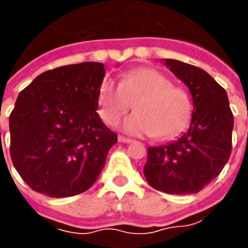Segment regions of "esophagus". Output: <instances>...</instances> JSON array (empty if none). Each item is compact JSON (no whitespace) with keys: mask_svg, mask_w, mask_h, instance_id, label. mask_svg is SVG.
<instances>
[{"mask_svg":"<svg viewBox=\"0 0 248 248\" xmlns=\"http://www.w3.org/2000/svg\"><path fill=\"white\" fill-rule=\"evenodd\" d=\"M118 141L120 143H131L132 139H130V138H124V136H118Z\"/></svg>","mask_w":248,"mask_h":248,"instance_id":"34e87169","label":"esophagus"}]
</instances>
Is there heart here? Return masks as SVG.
<instances>
[{
  "mask_svg": "<svg viewBox=\"0 0 248 248\" xmlns=\"http://www.w3.org/2000/svg\"><path fill=\"white\" fill-rule=\"evenodd\" d=\"M99 103V113L107 124H116L135 104L136 112L121 122V130L130 135H155L158 139L179 135L192 114L188 93L152 68L128 72L121 83L105 79L101 83Z\"/></svg>",
  "mask_w": 248,
  "mask_h": 248,
  "instance_id": "1",
  "label": "heart"
}]
</instances>
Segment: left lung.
Here are the masks:
<instances>
[{
    "label": "left lung",
    "instance_id": "left-lung-1",
    "mask_svg": "<svg viewBox=\"0 0 248 248\" xmlns=\"http://www.w3.org/2000/svg\"><path fill=\"white\" fill-rule=\"evenodd\" d=\"M192 95L188 131L175 141L148 148L144 176L169 194H194L214 180L231 157L234 118L227 91L207 72L179 60H162Z\"/></svg>",
    "mask_w": 248,
    "mask_h": 248
}]
</instances>
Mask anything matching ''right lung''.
<instances>
[{"mask_svg":"<svg viewBox=\"0 0 248 248\" xmlns=\"http://www.w3.org/2000/svg\"><path fill=\"white\" fill-rule=\"evenodd\" d=\"M104 64L87 62L44 72L10 114V155L27 184L52 198L86 192L117 143L97 114Z\"/></svg>","mask_w":248,"mask_h":248,"instance_id":"right-lung-1","label":"right lung"}]
</instances>
